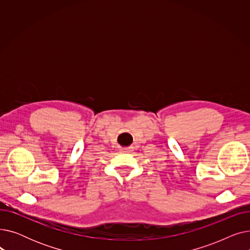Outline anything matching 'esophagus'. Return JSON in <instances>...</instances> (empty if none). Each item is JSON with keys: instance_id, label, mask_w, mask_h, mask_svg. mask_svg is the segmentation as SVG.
Here are the masks:
<instances>
[{"instance_id": "esophagus-1", "label": "esophagus", "mask_w": 250, "mask_h": 250, "mask_svg": "<svg viewBox=\"0 0 250 250\" xmlns=\"http://www.w3.org/2000/svg\"><path fill=\"white\" fill-rule=\"evenodd\" d=\"M123 152H128V151H130V148H122L121 149Z\"/></svg>"}]
</instances>
